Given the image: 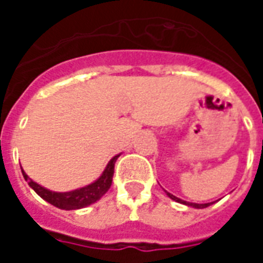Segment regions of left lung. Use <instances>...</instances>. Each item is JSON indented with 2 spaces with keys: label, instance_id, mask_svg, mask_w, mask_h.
Returning a JSON list of instances; mask_svg holds the SVG:
<instances>
[{
  "label": "left lung",
  "instance_id": "obj_1",
  "mask_svg": "<svg viewBox=\"0 0 263 263\" xmlns=\"http://www.w3.org/2000/svg\"><path fill=\"white\" fill-rule=\"evenodd\" d=\"M166 194L169 196V197L172 198V200H175V201H177V203H182V204H186V205H190V207H194V209H205V207H209L210 204L211 203H204V204H197V203H187V201H184V200H180L179 197H176V196H173V194L167 193L166 192Z\"/></svg>",
  "mask_w": 263,
  "mask_h": 263
}]
</instances>
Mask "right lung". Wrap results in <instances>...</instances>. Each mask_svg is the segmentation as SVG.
Segmentation results:
<instances>
[{
	"label": "right lung",
	"mask_w": 263,
	"mask_h": 263,
	"mask_svg": "<svg viewBox=\"0 0 263 263\" xmlns=\"http://www.w3.org/2000/svg\"><path fill=\"white\" fill-rule=\"evenodd\" d=\"M120 155L114 156L112 159L109 160L107 167L104 169L103 175L98 177L97 180L88 186L77 189V190H71V192H66V193H58V192H50L48 189L42 187L41 184H37L33 180H31L25 172L22 171V175L25 177V180H28V184L31 186L35 192H36L43 200H46L48 203H50L54 207L62 210H77L87 207L90 204L96 203L97 200L103 197L104 194L108 192V189L111 187L112 183V176H114V165Z\"/></svg>",
	"instance_id": "right-lung-1"
}]
</instances>
